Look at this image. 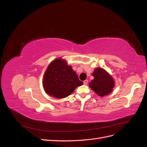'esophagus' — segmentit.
<instances>
[{
	"label": "esophagus",
	"instance_id": "34e87169",
	"mask_svg": "<svg viewBox=\"0 0 147 147\" xmlns=\"http://www.w3.org/2000/svg\"><path fill=\"white\" fill-rule=\"evenodd\" d=\"M88 80H84V81L83 82L84 84H85V85H86V84H88Z\"/></svg>",
	"mask_w": 147,
	"mask_h": 147
}]
</instances>
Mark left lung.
Instances as JSON below:
<instances>
[{
    "label": "left lung",
    "mask_w": 147,
    "mask_h": 147,
    "mask_svg": "<svg viewBox=\"0 0 147 147\" xmlns=\"http://www.w3.org/2000/svg\"><path fill=\"white\" fill-rule=\"evenodd\" d=\"M94 77L90 83V87L100 96L107 95L112 91L115 83L112 77L102 68H96L92 74Z\"/></svg>",
    "instance_id": "1"
}]
</instances>
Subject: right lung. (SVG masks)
<instances>
[{
    "label": "right lung",
    "instance_id": "1",
    "mask_svg": "<svg viewBox=\"0 0 147 147\" xmlns=\"http://www.w3.org/2000/svg\"><path fill=\"white\" fill-rule=\"evenodd\" d=\"M83 84L78 75L60 58L52 61L43 77V86L48 94L56 98H64L73 92L75 89Z\"/></svg>",
    "mask_w": 147,
    "mask_h": 147
}]
</instances>
